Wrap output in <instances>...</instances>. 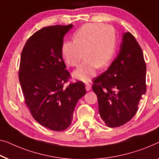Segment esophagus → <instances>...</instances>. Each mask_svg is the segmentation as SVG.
I'll use <instances>...</instances> for the list:
<instances>
[{
    "mask_svg": "<svg viewBox=\"0 0 159 159\" xmlns=\"http://www.w3.org/2000/svg\"><path fill=\"white\" fill-rule=\"evenodd\" d=\"M85 88H86V90H87V91L90 90V89H91V84H89V82H87V83H85Z\"/></svg>",
    "mask_w": 159,
    "mask_h": 159,
    "instance_id": "1",
    "label": "esophagus"
}]
</instances>
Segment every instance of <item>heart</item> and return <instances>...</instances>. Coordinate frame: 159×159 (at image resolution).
<instances>
[{
    "mask_svg": "<svg viewBox=\"0 0 159 159\" xmlns=\"http://www.w3.org/2000/svg\"><path fill=\"white\" fill-rule=\"evenodd\" d=\"M116 34L110 26L86 24L75 32L73 41H64L61 55L68 66L79 65L82 57L84 61L75 70V77L87 82L96 74L97 66L102 68L109 63L116 49Z\"/></svg>",
    "mask_w": 159,
    "mask_h": 159,
    "instance_id": "b5f03b06",
    "label": "heart"
}]
</instances>
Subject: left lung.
Masks as SVG:
<instances>
[{"label":"left lung","mask_w":159,"mask_h":159,"mask_svg":"<svg viewBox=\"0 0 159 159\" xmlns=\"http://www.w3.org/2000/svg\"><path fill=\"white\" fill-rule=\"evenodd\" d=\"M146 75L139 43L130 32L124 33L118 56L107 70L93 82L99 113L108 127H120L136 114L146 92Z\"/></svg>","instance_id":"1"}]
</instances>
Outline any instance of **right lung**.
<instances>
[{"instance_id": "right-lung-1", "label": "right lung", "mask_w": 159, "mask_h": 159, "mask_svg": "<svg viewBox=\"0 0 159 159\" xmlns=\"http://www.w3.org/2000/svg\"><path fill=\"white\" fill-rule=\"evenodd\" d=\"M73 26H50L35 32L25 43L18 78L24 102L33 118L46 128L62 131L72 123L77 101L86 90L82 81L70 83L61 55L64 36Z\"/></svg>"}]
</instances>
